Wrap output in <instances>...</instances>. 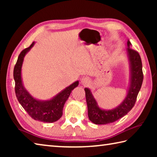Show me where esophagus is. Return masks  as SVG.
I'll list each match as a JSON object with an SVG mask.
<instances>
[{
  "instance_id": "obj_1",
  "label": "esophagus",
  "mask_w": 157,
  "mask_h": 157,
  "mask_svg": "<svg viewBox=\"0 0 157 157\" xmlns=\"http://www.w3.org/2000/svg\"><path fill=\"white\" fill-rule=\"evenodd\" d=\"M81 83L84 86H86V85H88L90 83V79L87 77H84V78L81 79Z\"/></svg>"
}]
</instances>
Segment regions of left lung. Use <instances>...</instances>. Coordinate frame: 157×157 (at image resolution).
<instances>
[{
    "instance_id": "obj_1",
    "label": "left lung",
    "mask_w": 157,
    "mask_h": 157,
    "mask_svg": "<svg viewBox=\"0 0 157 157\" xmlns=\"http://www.w3.org/2000/svg\"><path fill=\"white\" fill-rule=\"evenodd\" d=\"M127 54L131 67V84L127 97L121 105L113 109L102 110L98 107L96 100L93 96L91 91L85 88V95L88 107V116L92 123L96 124H105L113 123L125 116L132 109L136 103L139 92L142 86L143 73L142 62L140 55L136 50L130 48L131 43L127 41Z\"/></svg>"
}]
</instances>
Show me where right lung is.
<instances>
[{
    "instance_id": "obj_1",
    "label": "right lung",
    "mask_w": 157,
    "mask_h": 157,
    "mask_svg": "<svg viewBox=\"0 0 157 157\" xmlns=\"http://www.w3.org/2000/svg\"><path fill=\"white\" fill-rule=\"evenodd\" d=\"M34 44V42L21 52L15 64L13 74L15 81L16 96L21 105L34 120L44 123H53L62 117L66 101L68 100L71 91L78 86L79 82H74L50 100L39 101L32 97L23 86L21 80V66L25 54Z\"/></svg>"
}]
</instances>
